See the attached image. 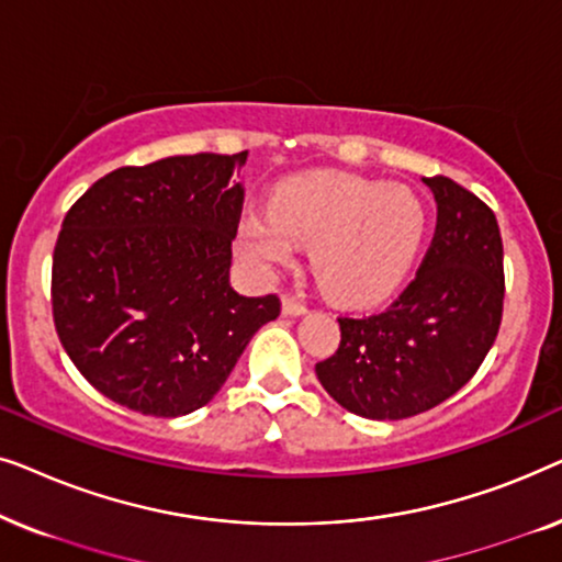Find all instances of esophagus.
Returning a JSON list of instances; mask_svg holds the SVG:
<instances>
[{
  "instance_id": "34e87169",
  "label": "esophagus",
  "mask_w": 562,
  "mask_h": 562,
  "mask_svg": "<svg viewBox=\"0 0 562 562\" xmlns=\"http://www.w3.org/2000/svg\"><path fill=\"white\" fill-rule=\"evenodd\" d=\"M281 310H283V314H286V317H299V314L306 312V306H304V302H299L296 296H283L281 299Z\"/></svg>"
}]
</instances>
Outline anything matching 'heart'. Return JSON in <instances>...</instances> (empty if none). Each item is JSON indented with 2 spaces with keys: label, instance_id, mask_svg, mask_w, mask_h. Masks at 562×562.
<instances>
[{
  "label": "heart",
  "instance_id": "1",
  "mask_svg": "<svg viewBox=\"0 0 562 562\" xmlns=\"http://www.w3.org/2000/svg\"><path fill=\"white\" fill-rule=\"evenodd\" d=\"M425 233V204L409 187L312 171L281 181L266 210L245 214L237 252L271 273L296 258L299 245H312L322 291L345 304H371L409 273Z\"/></svg>",
  "mask_w": 562,
  "mask_h": 562
}]
</instances>
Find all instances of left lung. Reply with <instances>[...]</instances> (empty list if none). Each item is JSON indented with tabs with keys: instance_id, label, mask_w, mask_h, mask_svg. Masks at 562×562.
I'll use <instances>...</instances> for the list:
<instances>
[{
	"instance_id": "1",
	"label": "left lung",
	"mask_w": 562,
	"mask_h": 562,
	"mask_svg": "<svg viewBox=\"0 0 562 562\" xmlns=\"http://www.w3.org/2000/svg\"><path fill=\"white\" fill-rule=\"evenodd\" d=\"M437 227L417 279L389 310L340 317V348L314 366L342 409L406 419L442 404L479 371L504 312V245L496 214L448 176L422 179Z\"/></svg>"
}]
</instances>
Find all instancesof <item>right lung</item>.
<instances>
[{
	"instance_id": "right-lung-1",
	"label": "right lung",
	"mask_w": 562,
	"mask_h": 562,
	"mask_svg": "<svg viewBox=\"0 0 562 562\" xmlns=\"http://www.w3.org/2000/svg\"><path fill=\"white\" fill-rule=\"evenodd\" d=\"M248 150L106 173L68 210L53 250L60 345L97 391L150 417L210 404L276 294L229 286Z\"/></svg>"
}]
</instances>
